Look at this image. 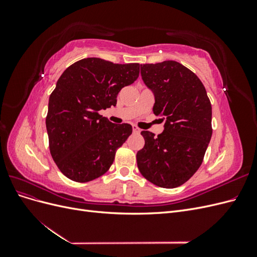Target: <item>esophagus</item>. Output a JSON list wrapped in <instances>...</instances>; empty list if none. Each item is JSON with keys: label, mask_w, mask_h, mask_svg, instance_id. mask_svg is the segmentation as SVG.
I'll return each instance as SVG.
<instances>
[{"label": "esophagus", "mask_w": 257, "mask_h": 257, "mask_svg": "<svg viewBox=\"0 0 257 257\" xmlns=\"http://www.w3.org/2000/svg\"><path fill=\"white\" fill-rule=\"evenodd\" d=\"M141 128L139 127H137L136 125H133V133H135V134H138V133H141Z\"/></svg>", "instance_id": "esophagus-1"}]
</instances>
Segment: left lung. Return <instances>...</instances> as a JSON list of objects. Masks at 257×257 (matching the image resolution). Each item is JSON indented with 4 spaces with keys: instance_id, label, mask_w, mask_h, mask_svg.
<instances>
[{
    "instance_id": "left-lung-1",
    "label": "left lung",
    "mask_w": 257,
    "mask_h": 257,
    "mask_svg": "<svg viewBox=\"0 0 257 257\" xmlns=\"http://www.w3.org/2000/svg\"><path fill=\"white\" fill-rule=\"evenodd\" d=\"M142 77L154 94L153 113L166 122L158 137L142 132L145 146L137 152V166L148 181L174 189L203 163L212 135L211 103L203 82L179 62L142 64Z\"/></svg>"
}]
</instances>
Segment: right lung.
<instances>
[{"instance_id":"add662e5","label":"right lung","mask_w":257,"mask_h":257,"mask_svg":"<svg viewBox=\"0 0 257 257\" xmlns=\"http://www.w3.org/2000/svg\"><path fill=\"white\" fill-rule=\"evenodd\" d=\"M139 76V64L87 58L68 66L49 97L46 127L51 157L61 173L88 182L110 168L115 151L132 134L98 113L116 104L122 88Z\"/></svg>"}]
</instances>
